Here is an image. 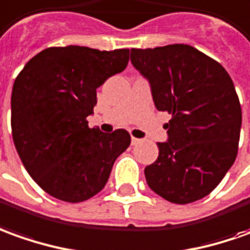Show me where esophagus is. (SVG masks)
Returning <instances> with one entry per match:
<instances>
[{"mask_svg":"<svg viewBox=\"0 0 250 250\" xmlns=\"http://www.w3.org/2000/svg\"><path fill=\"white\" fill-rule=\"evenodd\" d=\"M142 140L140 139H137V137H132V146H137V144H140Z\"/></svg>","mask_w":250,"mask_h":250,"instance_id":"34e87169","label":"esophagus"}]
</instances>
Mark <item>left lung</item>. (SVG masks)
I'll list each match as a JSON object with an SVG mask.
<instances>
[{"label": "left lung", "mask_w": 250, "mask_h": 250, "mask_svg": "<svg viewBox=\"0 0 250 250\" xmlns=\"http://www.w3.org/2000/svg\"><path fill=\"white\" fill-rule=\"evenodd\" d=\"M130 61L167 111L168 140L144 168L148 187L165 200L188 204L209 194L233 166L242 111L233 80L218 61L189 44L132 49Z\"/></svg>", "instance_id": "8db88e82"}]
</instances>
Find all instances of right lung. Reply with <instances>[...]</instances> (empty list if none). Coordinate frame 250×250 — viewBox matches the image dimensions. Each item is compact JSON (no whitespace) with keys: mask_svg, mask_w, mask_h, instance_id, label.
<instances>
[{"mask_svg":"<svg viewBox=\"0 0 250 250\" xmlns=\"http://www.w3.org/2000/svg\"><path fill=\"white\" fill-rule=\"evenodd\" d=\"M129 49L49 47L25 63L12 89V136L39 187L58 200L80 203L99 193L115 159L129 147L125 129L89 128L96 88L126 68Z\"/></svg>","mask_w":250,"mask_h":250,"instance_id":"1","label":"right lung"}]
</instances>
